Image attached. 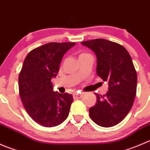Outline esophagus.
I'll use <instances>...</instances> for the list:
<instances>
[{
	"label": "esophagus",
	"instance_id": "34e87169",
	"mask_svg": "<svg viewBox=\"0 0 150 150\" xmlns=\"http://www.w3.org/2000/svg\"><path fill=\"white\" fill-rule=\"evenodd\" d=\"M83 96V93H74L73 94V98L75 99H80V98H81Z\"/></svg>",
	"mask_w": 150,
	"mask_h": 150
}]
</instances>
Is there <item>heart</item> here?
I'll return each mask as SVG.
<instances>
[{
	"mask_svg": "<svg viewBox=\"0 0 150 150\" xmlns=\"http://www.w3.org/2000/svg\"><path fill=\"white\" fill-rule=\"evenodd\" d=\"M82 54H81V55H82Z\"/></svg>",
	"mask_w": 150,
	"mask_h": 150,
	"instance_id": "heart-1",
	"label": "heart"
}]
</instances>
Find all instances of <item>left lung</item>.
Returning a JSON list of instances; mask_svg holds the SVG:
<instances>
[{
    "mask_svg": "<svg viewBox=\"0 0 150 150\" xmlns=\"http://www.w3.org/2000/svg\"><path fill=\"white\" fill-rule=\"evenodd\" d=\"M81 43L96 54V73L109 85L106 94L94 93L97 101L89 109V115L100 126H114L126 117L137 93V74L131 57L121 45L105 39L86 40Z\"/></svg>",
    "mask_w": 150,
    "mask_h": 150,
    "instance_id": "1",
    "label": "left lung"
}]
</instances>
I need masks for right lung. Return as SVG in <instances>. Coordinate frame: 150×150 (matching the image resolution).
<instances>
[{"instance_id":"add662e5","label":"right lung","mask_w":150,"mask_h":150,"mask_svg":"<svg viewBox=\"0 0 150 150\" xmlns=\"http://www.w3.org/2000/svg\"><path fill=\"white\" fill-rule=\"evenodd\" d=\"M75 43H48L28 53L19 75V91L24 107L34 121L44 127L64 122L73 97L53 91L62 57Z\"/></svg>"}]
</instances>
